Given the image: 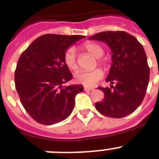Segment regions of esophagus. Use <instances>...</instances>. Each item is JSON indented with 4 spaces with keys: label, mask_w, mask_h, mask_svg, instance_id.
<instances>
[{
    "label": "esophagus",
    "mask_w": 159,
    "mask_h": 159,
    "mask_svg": "<svg viewBox=\"0 0 159 159\" xmlns=\"http://www.w3.org/2000/svg\"><path fill=\"white\" fill-rule=\"evenodd\" d=\"M92 90H93V88H91V87H84L85 92H90V91H92Z\"/></svg>",
    "instance_id": "1"
}]
</instances>
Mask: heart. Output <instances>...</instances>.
<instances>
[{
  "label": "heart",
  "mask_w": 159,
  "mask_h": 159,
  "mask_svg": "<svg viewBox=\"0 0 159 159\" xmlns=\"http://www.w3.org/2000/svg\"><path fill=\"white\" fill-rule=\"evenodd\" d=\"M82 47L90 54L97 57V63L100 66L105 68L107 67V60L102 57V55L104 54V48L102 45L95 42H86ZM63 61L68 69L76 71L78 68L77 53L73 48H69L66 50L63 55ZM103 76H104L103 71L101 68H96L90 72H86V71L77 72L74 75V79L75 82L78 84L84 85L87 87H92L97 84L100 80L102 79Z\"/></svg>",
  "instance_id": "1"
}]
</instances>
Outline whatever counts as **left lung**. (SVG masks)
<instances>
[{
    "label": "left lung",
    "instance_id": "8db88e82",
    "mask_svg": "<svg viewBox=\"0 0 159 159\" xmlns=\"http://www.w3.org/2000/svg\"><path fill=\"white\" fill-rule=\"evenodd\" d=\"M89 39L102 41L111 50V64L106 82L109 87H98L104 100L96 103L103 116L121 118L133 113L143 102L149 82V67L145 51L138 39L125 31H104Z\"/></svg>",
    "mask_w": 159,
    "mask_h": 159
}]
</instances>
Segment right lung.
Here are the masks:
<instances>
[{
	"mask_svg": "<svg viewBox=\"0 0 159 159\" xmlns=\"http://www.w3.org/2000/svg\"><path fill=\"white\" fill-rule=\"evenodd\" d=\"M82 35L48 34L29 45L19 58L15 84L21 104L38 123L53 125L64 120L74 108L75 97L82 85L63 87L72 78L63 55Z\"/></svg>",
	"mask_w": 159,
	"mask_h": 159,
	"instance_id": "right-lung-1",
	"label": "right lung"
}]
</instances>
